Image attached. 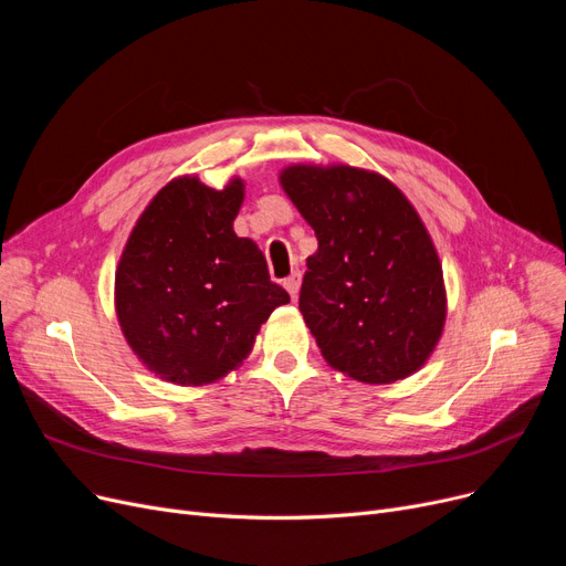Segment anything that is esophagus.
Segmentation results:
<instances>
[{"label":"esophagus","instance_id":"obj_1","mask_svg":"<svg viewBox=\"0 0 566 566\" xmlns=\"http://www.w3.org/2000/svg\"><path fill=\"white\" fill-rule=\"evenodd\" d=\"M284 289L291 293L293 301L298 298V291H301V273H298V271L291 273V275L284 280Z\"/></svg>","mask_w":566,"mask_h":566}]
</instances>
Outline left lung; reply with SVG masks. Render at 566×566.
Listing matches in <instances>:
<instances>
[{"mask_svg":"<svg viewBox=\"0 0 566 566\" xmlns=\"http://www.w3.org/2000/svg\"><path fill=\"white\" fill-rule=\"evenodd\" d=\"M280 184L314 229L301 312L325 363L369 385L418 371L448 295L431 235L388 178L350 165H289Z\"/></svg>","mask_w":566,"mask_h":566,"instance_id":"1","label":"left lung"}]
</instances>
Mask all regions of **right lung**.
Masks as SVG:
<instances>
[{"label": "right lung", "mask_w": 566, "mask_h": 566, "mask_svg": "<svg viewBox=\"0 0 566 566\" xmlns=\"http://www.w3.org/2000/svg\"><path fill=\"white\" fill-rule=\"evenodd\" d=\"M243 197L238 176L222 190L178 176L148 201L118 259V325L169 382L206 385L241 367L261 323L291 301L256 243L233 231Z\"/></svg>", "instance_id": "add662e5"}]
</instances>
